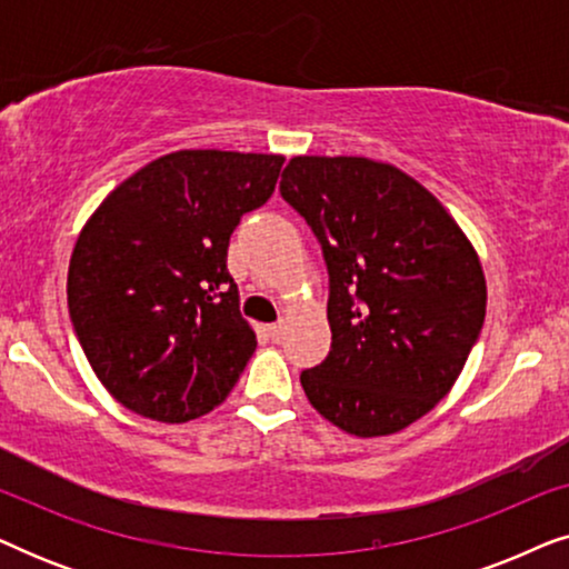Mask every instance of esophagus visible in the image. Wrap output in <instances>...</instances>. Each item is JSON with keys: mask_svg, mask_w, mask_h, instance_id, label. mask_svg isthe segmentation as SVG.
<instances>
[{"mask_svg": "<svg viewBox=\"0 0 569 569\" xmlns=\"http://www.w3.org/2000/svg\"><path fill=\"white\" fill-rule=\"evenodd\" d=\"M267 333L271 337V341H279V337H282V321H279V323H269V326H267Z\"/></svg>", "mask_w": 569, "mask_h": 569, "instance_id": "obj_1", "label": "esophagus"}]
</instances>
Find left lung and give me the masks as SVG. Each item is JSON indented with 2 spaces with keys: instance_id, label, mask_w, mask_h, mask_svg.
Returning a JSON list of instances; mask_svg holds the SVG:
<instances>
[{
  "instance_id": "1",
  "label": "left lung",
  "mask_w": 569,
  "mask_h": 569,
  "mask_svg": "<svg viewBox=\"0 0 569 569\" xmlns=\"http://www.w3.org/2000/svg\"><path fill=\"white\" fill-rule=\"evenodd\" d=\"M279 193L329 271L331 349L300 372L321 417L357 438L425 417L461 376L487 313L479 256L446 207L388 162L300 154Z\"/></svg>"
}]
</instances>
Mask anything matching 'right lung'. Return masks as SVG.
I'll return each instance as SVG.
<instances>
[{"label": "right lung", "mask_w": 569, "mask_h": 569, "mask_svg": "<svg viewBox=\"0 0 569 569\" xmlns=\"http://www.w3.org/2000/svg\"><path fill=\"white\" fill-rule=\"evenodd\" d=\"M282 154L181 150L108 193L69 261L82 352L123 407L189 422L228 399L256 349L228 271L232 230L274 193Z\"/></svg>", "instance_id": "obj_1"}]
</instances>
